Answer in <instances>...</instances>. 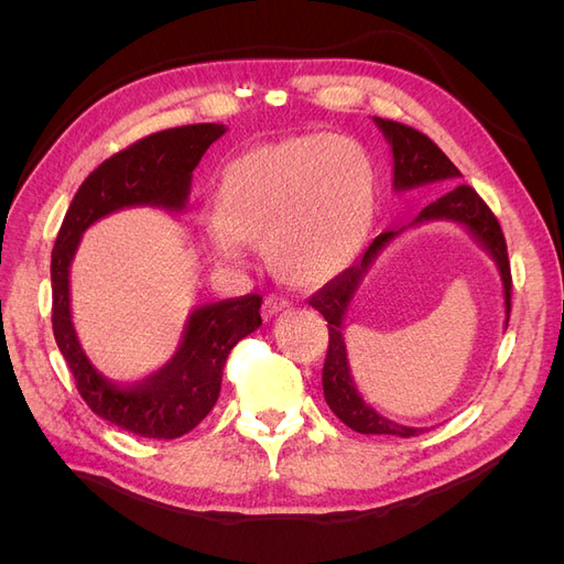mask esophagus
<instances>
[{"mask_svg":"<svg viewBox=\"0 0 564 564\" xmlns=\"http://www.w3.org/2000/svg\"><path fill=\"white\" fill-rule=\"evenodd\" d=\"M286 311H289V301H286V299H282V296H268V299L263 301L261 315H263V319L268 322V319H272V317H278L280 313H286Z\"/></svg>","mask_w":564,"mask_h":564,"instance_id":"obj_1","label":"esophagus"}]
</instances>
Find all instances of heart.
<instances>
[{
	"label": "heart",
	"instance_id": "heart-1",
	"mask_svg": "<svg viewBox=\"0 0 564 564\" xmlns=\"http://www.w3.org/2000/svg\"><path fill=\"white\" fill-rule=\"evenodd\" d=\"M209 212L202 245L216 263L242 265V245L259 247L272 275L317 289L344 275L365 249L377 172L344 135H294L230 160Z\"/></svg>",
	"mask_w": 564,
	"mask_h": 564
}]
</instances>
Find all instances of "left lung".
Wrapping results in <instances>:
<instances>
[{
	"label": "left lung",
	"mask_w": 564,
	"mask_h": 564,
	"mask_svg": "<svg viewBox=\"0 0 564 564\" xmlns=\"http://www.w3.org/2000/svg\"><path fill=\"white\" fill-rule=\"evenodd\" d=\"M373 124L379 127L383 139L390 145L392 191L404 193L431 183H445L452 187L445 195L431 202L429 207L421 209L419 216L409 226L395 232L379 235L377 240L371 242V247L365 251L362 261L348 268L344 275L329 282L327 286H322L319 292L311 299V305L329 322V350L322 369V388H324V400H327L332 412L344 421L348 429L362 435L412 437L423 433V429H412V425H402L381 416L377 409L365 402L360 390L355 386L350 362H348L344 319L348 315V308L357 294V289H360V284L365 282V278L369 275V270L373 268V263H377L379 256L395 242L402 232L419 228L423 224H433V220H449V224L464 228L473 240L489 253V259L497 263L501 286H503V311H506L503 327H508L510 263H508L506 240H503L499 220L494 218L487 204L470 185L456 183L460 178V172L452 164V160L445 155V152H442L429 135H423L421 131L406 124L392 122V119H381V117H373Z\"/></svg>",
	"instance_id": "8db88e82"
}]
</instances>
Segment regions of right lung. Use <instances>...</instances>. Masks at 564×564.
Instances as JSON below:
<instances>
[{"label":"right lung","instance_id":"1","mask_svg":"<svg viewBox=\"0 0 564 564\" xmlns=\"http://www.w3.org/2000/svg\"><path fill=\"white\" fill-rule=\"evenodd\" d=\"M226 131L224 124H187L152 133L117 152L79 185L51 251V322L58 350L91 412L133 435L174 440L191 433L212 412L230 350L261 327V296L195 305L176 352L141 381L117 383L94 367L79 344L70 305V265L82 235L100 218L133 207L181 214L191 197L195 166Z\"/></svg>","mask_w":564,"mask_h":564}]
</instances>
